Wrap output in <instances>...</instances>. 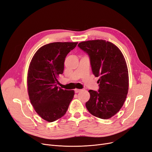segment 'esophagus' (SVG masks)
<instances>
[{
    "label": "esophagus",
    "instance_id": "34e87169",
    "mask_svg": "<svg viewBox=\"0 0 152 152\" xmlns=\"http://www.w3.org/2000/svg\"><path fill=\"white\" fill-rule=\"evenodd\" d=\"M74 91H75V93H78L79 92H80L81 90H80V89H75Z\"/></svg>",
    "mask_w": 152,
    "mask_h": 152
}]
</instances>
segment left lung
I'll use <instances>...</instances> for the list:
<instances>
[{"instance_id":"left-lung-1","label":"left lung","mask_w":152,"mask_h":152,"mask_svg":"<svg viewBox=\"0 0 152 152\" xmlns=\"http://www.w3.org/2000/svg\"><path fill=\"white\" fill-rule=\"evenodd\" d=\"M78 46L87 53L94 75L99 77L98 91H88L90 97L86 108L95 117L110 118L120 110L128 94L125 59L116 45L104 40L82 42Z\"/></svg>"}]
</instances>
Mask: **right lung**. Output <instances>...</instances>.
<instances>
[{
	"instance_id": "add662e5",
	"label": "right lung",
	"mask_w": 152,
	"mask_h": 152,
	"mask_svg": "<svg viewBox=\"0 0 152 152\" xmlns=\"http://www.w3.org/2000/svg\"><path fill=\"white\" fill-rule=\"evenodd\" d=\"M78 42H53L40 47L30 62L27 75L28 93L35 112L52 122L65 114L74 91L57 87L65 58Z\"/></svg>"
}]
</instances>
